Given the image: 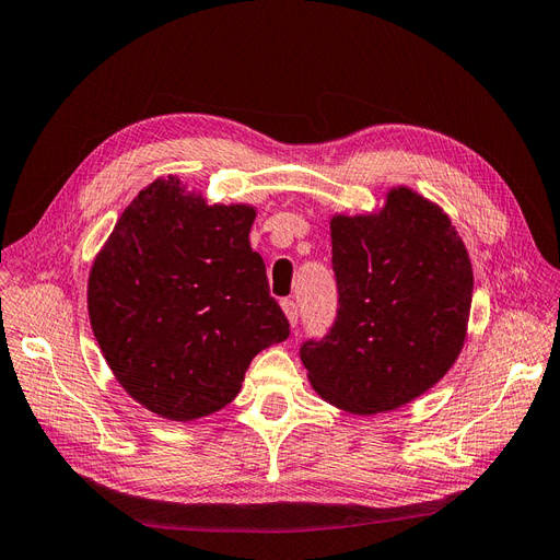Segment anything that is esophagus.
I'll return each instance as SVG.
<instances>
[{"instance_id":"obj_1","label":"esophagus","mask_w":560,"mask_h":560,"mask_svg":"<svg viewBox=\"0 0 560 560\" xmlns=\"http://www.w3.org/2000/svg\"><path fill=\"white\" fill-rule=\"evenodd\" d=\"M282 311H284V315H287V319H290V325L292 327H296L299 325V306H296V301H292V299H282Z\"/></svg>"}]
</instances>
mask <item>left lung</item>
Segmentation results:
<instances>
[{
	"mask_svg": "<svg viewBox=\"0 0 560 560\" xmlns=\"http://www.w3.org/2000/svg\"><path fill=\"white\" fill-rule=\"evenodd\" d=\"M338 308L299 354L317 395L350 413L393 411L444 378L460 354L471 264L451 219L411 189L381 214L331 219Z\"/></svg>",
	"mask_w": 560,
	"mask_h": 560,
	"instance_id": "left-lung-1",
	"label": "left lung"
}]
</instances>
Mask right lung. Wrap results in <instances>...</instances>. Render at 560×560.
Listing matches in <instances>:
<instances>
[{
	"mask_svg": "<svg viewBox=\"0 0 560 560\" xmlns=\"http://www.w3.org/2000/svg\"><path fill=\"white\" fill-rule=\"evenodd\" d=\"M249 206L184 196L156 179L118 217L89 278L91 327L126 393L196 420L241 393L252 358L290 336L249 247Z\"/></svg>",
	"mask_w": 560,
	"mask_h": 560,
	"instance_id": "add662e5",
	"label": "right lung"
}]
</instances>
